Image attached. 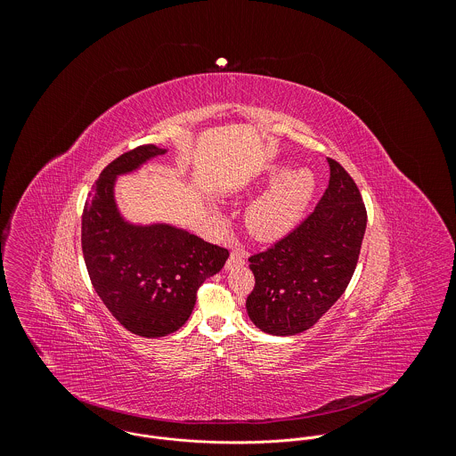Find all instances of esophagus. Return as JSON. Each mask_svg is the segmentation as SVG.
Wrapping results in <instances>:
<instances>
[{
    "mask_svg": "<svg viewBox=\"0 0 456 456\" xmlns=\"http://www.w3.org/2000/svg\"><path fill=\"white\" fill-rule=\"evenodd\" d=\"M244 260H246V255L240 249H233L226 262V269H232L233 265H240V264H244Z\"/></svg>",
    "mask_w": 456,
    "mask_h": 456,
    "instance_id": "34e87169",
    "label": "esophagus"
}]
</instances>
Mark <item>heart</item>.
<instances>
[{"instance_id": "heart-1", "label": "heart", "mask_w": 456, "mask_h": 456, "mask_svg": "<svg viewBox=\"0 0 456 456\" xmlns=\"http://www.w3.org/2000/svg\"><path fill=\"white\" fill-rule=\"evenodd\" d=\"M269 178L278 180L246 210V226L258 240L287 235L303 217L315 191V176L305 167L283 173V167L276 166Z\"/></svg>"}]
</instances>
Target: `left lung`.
Returning a JSON list of instances; mask_svg holds the SVG:
<instances>
[{"label": "left lung", "mask_w": 456, "mask_h": 456, "mask_svg": "<svg viewBox=\"0 0 456 456\" xmlns=\"http://www.w3.org/2000/svg\"><path fill=\"white\" fill-rule=\"evenodd\" d=\"M315 210L271 248L249 256L255 287L249 319L271 335L312 328L344 294L354 273L367 210L349 173L333 159Z\"/></svg>", "instance_id": "8db88e82"}]
</instances>
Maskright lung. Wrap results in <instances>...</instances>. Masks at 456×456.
<instances>
[{"mask_svg": "<svg viewBox=\"0 0 456 456\" xmlns=\"http://www.w3.org/2000/svg\"><path fill=\"white\" fill-rule=\"evenodd\" d=\"M164 153L142 144L118 157L102 171L82 214V251L94 290L128 331L148 338L182 328L201 283L230 256L228 249L189 232L121 219L114 203L116 176Z\"/></svg>", "mask_w": 456, "mask_h": 456, "instance_id": "obj_1", "label": "right lung"}]
</instances>
